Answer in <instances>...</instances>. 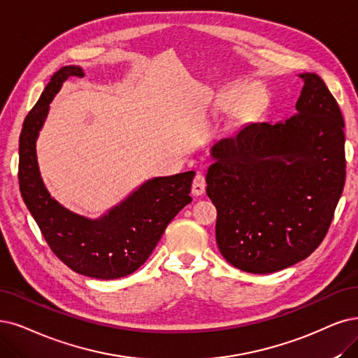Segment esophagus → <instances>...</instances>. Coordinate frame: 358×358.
<instances>
[{"mask_svg":"<svg viewBox=\"0 0 358 358\" xmlns=\"http://www.w3.org/2000/svg\"><path fill=\"white\" fill-rule=\"evenodd\" d=\"M205 178L202 174H196L192 182V194L193 196H201L205 192Z\"/></svg>","mask_w":358,"mask_h":358,"instance_id":"34e87169","label":"esophagus"}]
</instances>
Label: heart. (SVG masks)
<instances>
[{
	"instance_id": "heart-1",
	"label": "heart",
	"mask_w": 358,
	"mask_h": 358,
	"mask_svg": "<svg viewBox=\"0 0 358 358\" xmlns=\"http://www.w3.org/2000/svg\"><path fill=\"white\" fill-rule=\"evenodd\" d=\"M239 99V109L242 112H252L261 104V94L257 88H246L243 91L242 87H231L224 91L220 96V104L222 108H230Z\"/></svg>"
}]
</instances>
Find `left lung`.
<instances>
[{
	"mask_svg": "<svg viewBox=\"0 0 358 358\" xmlns=\"http://www.w3.org/2000/svg\"><path fill=\"white\" fill-rule=\"evenodd\" d=\"M299 76L298 113L249 124L213 148L206 194L217 208V245L242 271L268 274L310 257L345 184L339 106L319 75Z\"/></svg>",
	"mask_w": 358,
	"mask_h": 358,
	"instance_id": "left-lung-1",
	"label": "left lung"
}]
</instances>
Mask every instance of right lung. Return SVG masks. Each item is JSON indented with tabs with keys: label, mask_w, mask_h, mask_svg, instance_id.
<instances>
[{
	"label": "right lung",
	"mask_w": 358,
	"mask_h": 358,
	"mask_svg": "<svg viewBox=\"0 0 358 358\" xmlns=\"http://www.w3.org/2000/svg\"><path fill=\"white\" fill-rule=\"evenodd\" d=\"M83 75L78 66L57 71L24 117L19 138V186L56 257L75 273L112 280L134 273L150 257L171 220L192 202L194 172L149 180L100 220L79 217L52 199L39 176L35 141L63 83Z\"/></svg>",
	"instance_id": "1"
}]
</instances>
